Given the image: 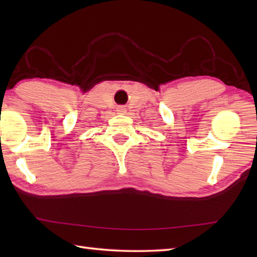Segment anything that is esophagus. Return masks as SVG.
Masks as SVG:
<instances>
[{
	"label": "esophagus",
	"mask_w": 257,
	"mask_h": 257,
	"mask_svg": "<svg viewBox=\"0 0 257 257\" xmlns=\"http://www.w3.org/2000/svg\"><path fill=\"white\" fill-rule=\"evenodd\" d=\"M118 112L120 113V114H123V113L125 112V108H124V106H120V107H118Z\"/></svg>",
	"instance_id": "1"
}]
</instances>
